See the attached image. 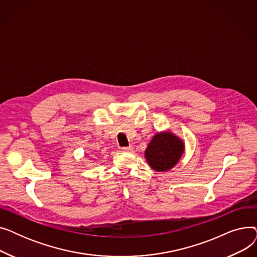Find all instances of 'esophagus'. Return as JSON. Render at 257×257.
I'll list each match as a JSON object with an SVG mask.
<instances>
[{
	"instance_id": "34e87169",
	"label": "esophagus",
	"mask_w": 257,
	"mask_h": 257,
	"mask_svg": "<svg viewBox=\"0 0 257 257\" xmlns=\"http://www.w3.org/2000/svg\"><path fill=\"white\" fill-rule=\"evenodd\" d=\"M132 150H133L132 146H129V147H123V148H121V151H123V152H131Z\"/></svg>"
}]
</instances>
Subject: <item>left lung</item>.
<instances>
[{
    "instance_id": "1",
    "label": "left lung",
    "mask_w": 257,
    "mask_h": 257,
    "mask_svg": "<svg viewBox=\"0 0 257 257\" xmlns=\"http://www.w3.org/2000/svg\"><path fill=\"white\" fill-rule=\"evenodd\" d=\"M183 152V142L170 131H165L153 137L145 151V157L153 170L166 172L177 165Z\"/></svg>"
}]
</instances>
